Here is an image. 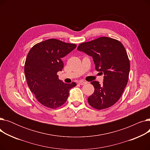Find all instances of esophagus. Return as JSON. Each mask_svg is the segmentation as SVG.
Segmentation results:
<instances>
[{"label": "esophagus", "instance_id": "1", "mask_svg": "<svg viewBox=\"0 0 150 150\" xmlns=\"http://www.w3.org/2000/svg\"><path fill=\"white\" fill-rule=\"evenodd\" d=\"M78 84H80L81 85H84L86 84H87V83L85 82V81H80L79 82H78Z\"/></svg>", "mask_w": 150, "mask_h": 150}]
</instances>
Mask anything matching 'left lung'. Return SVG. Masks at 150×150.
Instances as JSON below:
<instances>
[{
	"mask_svg": "<svg viewBox=\"0 0 150 150\" xmlns=\"http://www.w3.org/2000/svg\"><path fill=\"white\" fill-rule=\"evenodd\" d=\"M77 49L92 57L96 69L105 75L101 84L91 83L94 92L88 98L89 104L98 110L112 106L121 97L128 81L130 63L123 45L117 39L100 37L80 44Z\"/></svg>",
	"mask_w": 150,
	"mask_h": 150,
	"instance_id": "8db88e82",
	"label": "left lung"
}]
</instances>
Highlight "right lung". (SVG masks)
I'll list each match as a JSON object with an SVG mask.
<instances>
[{"instance_id": "obj_1", "label": "right lung", "mask_w": 150, "mask_h": 150, "mask_svg": "<svg viewBox=\"0 0 150 150\" xmlns=\"http://www.w3.org/2000/svg\"><path fill=\"white\" fill-rule=\"evenodd\" d=\"M76 45L49 39L31 47L25 62L24 73L30 91L43 106L56 109L64 105L69 90L76 83H65L59 80L58 72L64 67L62 58Z\"/></svg>"}]
</instances>
